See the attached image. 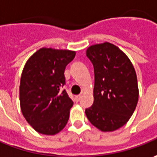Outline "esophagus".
I'll list each match as a JSON object with an SVG mask.
<instances>
[{"instance_id":"1","label":"esophagus","mask_w":157,"mask_h":157,"mask_svg":"<svg viewBox=\"0 0 157 157\" xmlns=\"http://www.w3.org/2000/svg\"><path fill=\"white\" fill-rule=\"evenodd\" d=\"M81 96H82V95H75V101H78L81 99Z\"/></svg>"}]
</instances>
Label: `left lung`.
I'll use <instances>...</instances> for the list:
<instances>
[{
    "label": "left lung",
    "mask_w": 157,
    "mask_h": 157,
    "mask_svg": "<svg viewBox=\"0 0 157 157\" xmlns=\"http://www.w3.org/2000/svg\"><path fill=\"white\" fill-rule=\"evenodd\" d=\"M86 56L94 66L95 86L94 103L85 114L101 131H115L127 123L137 105L135 68L127 55L109 42L91 45Z\"/></svg>",
    "instance_id": "8db88e82"
}]
</instances>
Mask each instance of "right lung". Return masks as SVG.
I'll use <instances>...</instances> for the list:
<instances>
[{
	"instance_id": "add662e5",
	"label": "right lung",
	"mask_w": 157,
	"mask_h": 157,
	"mask_svg": "<svg viewBox=\"0 0 157 157\" xmlns=\"http://www.w3.org/2000/svg\"><path fill=\"white\" fill-rule=\"evenodd\" d=\"M75 51L41 48L28 59L20 82L21 113L40 134L56 135L66 126L73 101L62 90L64 70Z\"/></svg>"
}]
</instances>
